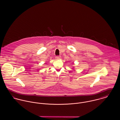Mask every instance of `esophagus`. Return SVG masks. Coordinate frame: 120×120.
I'll return each mask as SVG.
<instances>
[{
  "label": "esophagus",
  "mask_w": 120,
  "mask_h": 120,
  "mask_svg": "<svg viewBox=\"0 0 120 120\" xmlns=\"http://www.w3.org/2000/svg\"><path fill=\"white\" fill-rule=\"evenodd\" d=\"M60 58H61V57L59 56H57L55 57V59L56 60H59L60 59Z\"/></svg>",
  "instance_id": "1"
}]
</instances>
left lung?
<instances>
[{"label":"left lung","mask_w":120,"mask_h":120,"mask_svg":"<svg viewBox=\"0 0 120 120\" xmlns=\"http://www.w3.org/2000/svg\"><path fill=\"white\" fill-rule=\"evenodd\" d=\"M74 68H73V69Z\"/></svg>","instance_id":"left-lung-1"}]
</instances>
